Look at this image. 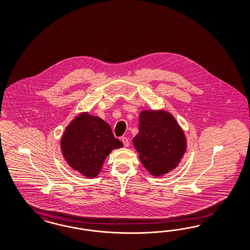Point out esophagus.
Returning a JSON list of instances; mask_svg holds the SVG:
<instances>
[{"instance_id": "34e87169", "label": "esophagus", "mask_w": 250, "mask_h": 250, "mask_svg": "<svg viewBox=\"0 0 250 250\" xmlns=\"http://www.w3.org/2000/svg\"><path fill=\"white\" fill-rule=\"evenodd\" d=\"M121 141L124 144V146H125V147H127L129 146V140L126 138V137H122Z\"/></svg>"}]
</instances>
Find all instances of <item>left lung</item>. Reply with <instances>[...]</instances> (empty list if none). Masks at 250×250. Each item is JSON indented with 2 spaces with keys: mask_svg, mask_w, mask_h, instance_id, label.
Listing matches in <instances>:
<instances>
[{
  "mask_svg": "<svg viewBox=\"0 0 250 250\" xmlns=\"http://www.w3.org/2000/svg\"><path fill=\"white\" fill-rule=\"evenodd\" d=\"M138 126L133 144L145 168L155 177L176 168L187 152L188 142L174 115L166 110H143Z\"/></svg>",
  "mask_w": 250,
  "mask_h": 250,
  "instance_id": "8db88e82",
  "label": "left lung"
}]
</instances>
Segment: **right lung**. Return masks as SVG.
<instances>
[{"label":"right lung","mask_w":250,"mask_h":250,"mask_svg":"<svg viewBox=\"0 0 250 250\" xmlns=\"http://www.w3.org/2000/svg\"><path fill=\"white\" fill-rule=\"evenodd\" d=\"M61 152L69 167L94 178L103 168L110 153L123 147L107 123L97 115L82 112L69 123L60 141Z\"/></svg>","instance_id":"1"}]
</instances>
